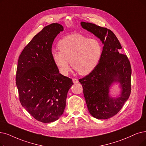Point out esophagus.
<instances>
[{
    "label": "esophagus",
    "instance_id": "1",
    "mask_svg": "<svg viewBox=\"0 0 146 146\" xmlns=\"http://www.w3.org/2000/svg\"><path fill=\"white\" fill-rule=\"evenodd\" d=\"M72 81H73V83L74 84H75V83H77L78 82V80L77 78H73L72 79Z\"/></svg>",
    "mask_w": 146,
    "mask_h": 146
}]
</instances>
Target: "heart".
I'll list each match as a JSON object with an SVG mask.
<instances>
[{"instance_id": "b5f03b06", "label": "heart", "mask_w": 146, "mask_h": 146, "mask_svg": "<svg viewBox=\"0 0 146 146\" xmlns=\"http://www.w3.org/2000/svg\"><path fill=\"white\" fill-rule=\"evenodd\" d=\"M59 51H53L52 59L59 72L68 75L71 66L82 75L91 73L101 60L102 48L95 39H89L75 33L62 38L58 42Z\"/></svg>"}]
</instances>
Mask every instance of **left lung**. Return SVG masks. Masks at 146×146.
<instances>
[{"label": "left lung", "instance_id": "1", "mask_svg": "<svg viewBox=\"0 0 146 146\" xmlns=\"http://www.w3.org/2000/svg\"><path fill=\"white\" fill-rule=\"evenodd\" d=\"M81 25L100 39L104 44L100 63L93 71L80 79L87 108L98 119H107L119 113L129 98L131 91V66L127 56L120 53L122 48L114 33L106 27L90 23L81 22ZM119 82L122 90L119 97L109 95V88Z\"/></svg>", "mask_w": 146, "mask_h": 146}]
</instances>
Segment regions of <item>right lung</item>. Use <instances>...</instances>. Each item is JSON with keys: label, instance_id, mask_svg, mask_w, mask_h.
<instances>
[{"label": "right lung", "instance_id": "1", "mask_svg": "<svg viewBox=\"0 0 146 146\" xmlns=\"http://www.w3.org/2000/svg\"><path fill=\"white\" fill-rule=\"evenodd\" d=\"M63 31L58 23L45 26L23 49L17 68L16 85L21 106L36 120L51 123L66 107L68 92L74 84L64 76L51 57L52 44Z\"/></svg>", "mask_w": 146, "mask_h": 146}]
</instances>
